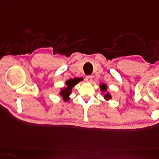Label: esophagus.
Listing matches in <instances>:
<instances>
[{
	"instance_id": "obj_1",
	"label": "esophagus",
	"mask_w": 159,
	"mask_h": 159,
	"mask_svg": "<svg viewBox=\"0 0 159 159\" xmlns=\"http://www.w3.org/2000/svg\"><path fill=\"white\" fill-rule=\"evenodd\" d=\"M92 79H93V77L91 75H87L86 78V80L88 83H91L92 81Z\"/></svg>"
}]
</instances>
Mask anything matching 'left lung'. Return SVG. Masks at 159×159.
Listing matches in <instances>:
<instances>
[{
	"label": "left lung",
	"mask_w": 159,
	"mask_h": 159,
	"mask_svg": "<svg viewBox=\"0 0 159 159\" xmlns=\"http://www.w3.org/2000/svg\"><path fill=\"white\" fill-rule=\"evenodd\" d=\"M100 86V90H101V93H102L103 95L104 99L106 101L111 100V99L112 98V96H111L110 92L108 91L107 84H100V86Z\"/></svg>",
	"instance_id": "obj_1"
}]
</instances>
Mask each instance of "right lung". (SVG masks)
<instances>
[{"label": "right lung", "mask_w": 159, "mask_h": 159, "mask_svg": "<svg viewBox=\"0 0 159 159\" xmlns=\"http://www.w3.org/2000/svg\"><path fill=\"white\" fill-rule=\"evenodd\" d=\"M81 80L82 79L80 78H79V79L78 78H74V79H70L66 82V86L60 89V91H59L60 96L63 99V101L66 102V101L70 100V95L72 93L73 88L75 85L79 84L80 81H81Z\"/></svg>", "instance_id": "1"}]
</instances>
